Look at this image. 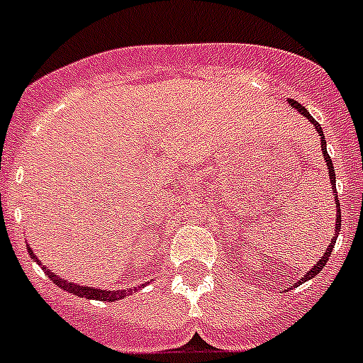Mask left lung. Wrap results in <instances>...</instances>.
I'll return each mask as SVG.
<instances>
[{"label": "left lung", "instance_id": "1", "mask_svg": "<svg viewBox=\"0 0 363 363\" xmlns=\"http://www.w3.org/2000/svg\"><path fill=\"white\" fill-rule=\"evenodd\" d=\"M289 104L293 105V107L296 108L298 112H300L301 116H306L307 120H309L311 123L314 125V129L318 130V134H320V136H322V152H323V158H325V162H327V169H329V172H327V174L331 176V185H333V189H335V191H336V176H335V167H333L331 156H329V154H327L325 138H323V130H322V127H320V123H318V121H316V120H314L313 116H311V114H309V112H307V108L303 107V105H301V104H298L296 99H289ZM335 200H336V209H338V216H336L335 236H333V238H331V245L327 247V251L323 252L322 259H320V262H316V264H314V267L311 269L309 272H307V274H306V278H301V281L311 280V278H314V277H316V274H318V272L322 271L323 267H325L327 259H329V256H331V252H333V247H335V243H336V238H338V234H340V229H342V214H340V200H338V196H336V194H335ZM301 281H300V284H301Z\"/></svg>", "mask_w": 363, "mask_h": 363}]
</instances>
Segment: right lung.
<instances>
[{
  "instance_id": "obj_1",
  "label": "right lung",
  "mask_w": 363,
  "mask_h": 363,
  "mask_svg": "<svg viewBox=\"0 0 363 363\" xmlns=\"http://www.w3.org/2000/svg\"><path fill=\"white\" fill-rule=\"evenodd\" d=\"M28 252H30L32 259H36L38 264H40V259H38L36 255L32 252L30 247H28ZM43 271L47 272V277H49L50 280L57 285V287H62V289L69 291V293L76 294V296L86 298V300H91L92 298V300H101V301H116V300H123L127 294L133 293V291H101V289H92V287H83V285L72 284V281H65V280H62V278H57L56 274H54V272H50L47 267H43Z\"/></svg>"
}]
</instances>
